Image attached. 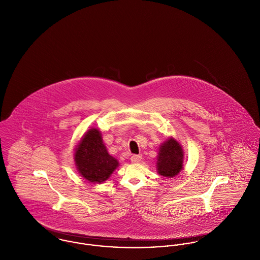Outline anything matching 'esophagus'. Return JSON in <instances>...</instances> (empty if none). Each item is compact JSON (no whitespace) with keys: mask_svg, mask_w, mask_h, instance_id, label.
Listing matches in <instances>:
<instances>
[{"mask_svg":"<svg viewBox=\"0 0 260 260\" xmlns=\"http://www.w3.org/2000/svg\"><path fill=\"white\" fill-rule=\"evenodd\" d=\"M142 156H140V155H134V156H132L131 157V160H132V162H140L141 160H142Z\"/></svg>","mask_w":260,"mask_h":260,"instance_id":"34e87169","label":"esophagus"}]
</instances>
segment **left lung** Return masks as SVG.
Wrapping results in <instances>:
<instances>
[{
	"mask_svg": "<svg viewBox=\"0 0 260 260\" xmlns=\"http://www.w3.org/2000/svg\"><path fill=\"white\" fill-rule=\"evenodd\" d=\"M156 157V170L162 177L173 178L183 169L184 152L181 145L173 138L160 145Z\"/></svg>",
	"mask_w": 260,
	"mask_h": 260,
	"instance_id": "obj_1",
	"label": "left lung"
}]
</instances>
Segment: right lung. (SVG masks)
Segmentation results:
<instances>
[{"label":"right lung","mask_w":260,"mask_h":260,"mask_svg":"<svg viewBox=\"0 0 260 260\" xmlns=\"http://www.w3.org/2000/svg\"><path fill=\"white\" fill-rule=\"evenodd\" d=\"M78 173L90 183H103L118 167L116 158L110 156L98 128H90L82 137L74 154Z\"/></svg>","instance_id":"right-lung-1"}]
</instances>
